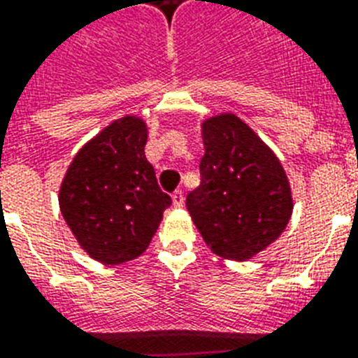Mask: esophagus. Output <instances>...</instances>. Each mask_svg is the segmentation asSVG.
<instances>
[{
	"label": "esophagus",
	"instance_id": "obj_1",
	"mask_svg": "<svg viewBox=\"0 0 358 358\" xmlns=\"http://www.w3.org/2000/svg\"><path fill=\"white\" fill-rule=\"evenodd\" d=\"M173 204L176 208H182L184 206V191L182 189H176L173 193Z\"/></svg>",
	"mask_w": 358,
	"mask_h": 358
}]
</instances>
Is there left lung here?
<instances>
[{
  "label": "left lung",
  "instance_id": "left-lung-1",
  "mask_svg": "<svg viewBox=\"0 0 358 358\" xmlns=\"http://www.w3.org/2000/svg\"><path fill=\"white\" fill-rule=\"evenodd\" d=\"M201 185L185 206L210 250L245 261L283 233L293 212L287 176L272 150L234 114L203 124Z\"/></svg>",
  "mask_w": 358,
  "mask_h": 358
}]
</instances>
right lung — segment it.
<instances>
[{
  "label": "right lung",
  "mask_w": 358,
  "mask_h": 358,
  "mask_svg": "<svg viewBox=\"0 0 358 358\" xmlns=\"http://www.w3.org/2000/svg\"><path fill=\"white\" fill-rule=\"evenodd\" d=\"M146 125L125 116L75 155L59 189L65 223L90 257L122 264L138 257L173 204L146 155Z\"/></svg>",
  "instance_id": "add662e5"
}]
</instances>
